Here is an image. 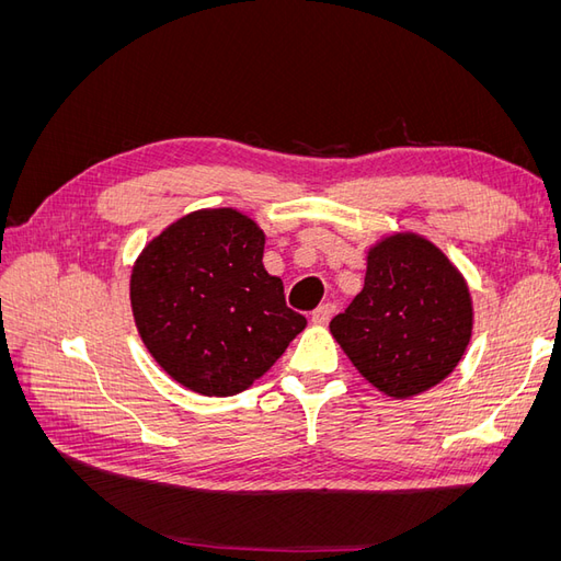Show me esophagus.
<instances>
[{
	"instance_id": "obj_1",
	"label": "esophagus",
	"mask_w": 561,
	"mask_h": 561,
	"mask_svg": "<svg viewBox=\"0 0 561 561\" xmlns=\"http://www.w3.org/2000/svg\"><path fill=\"white\" fill-rule=\"evenodd\" d=\"M334 304L332 301H325V304H320V307L311 313V320L316 322V325H325V322H330V318L334 316Z\"/></svg>"
}]
</instances>
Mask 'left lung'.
<instances>
[{
    "instance_id": "1",
    "label": "left lung",
    "mask_w": 561,
    "mask_h": 561,
    "mask_svg": "<svg viewBox=\"0 0 561 561\" xmlns=\"http://www.w3.org/2000/svg\"><path fill=\"white\" fill-rule=\"evenodd\" d=\"M330 332L371 386L412 398L461 360L472 332L468 285L431 241L388 236L369 250L363 290Z\"/></svg>"
}]
</instances>
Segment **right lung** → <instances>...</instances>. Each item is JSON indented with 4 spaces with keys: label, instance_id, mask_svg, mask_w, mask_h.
<instances>
[{
    "label": "right lung",
    "instance_id": "1",
    "mask_svg": "<svg viewBox=\"0 0 561 561\" xmlns=\"http://www.w3.org/2000/svg\"><path fill=\"white\" fill-rule=\"evenodd\" d=\"M262 254V229L217 208L178 219L133 266L130 304L147 351L201 396L241 393L307 328Z\"/></svg>",
    "mask_w": 561,
    "mask_h": 561
}]
</instances>
